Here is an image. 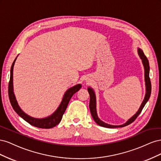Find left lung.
<instances>
[{
	"instance_id": "8db88e82",
	"label": "left lung",
	"mask_w": 161,
	"mask_h": 161,
	"mask_svg": "<svg viewBox=\"0 0 161 161\" xmlns=\"http://www.w3.org/2000/svg\"><path fill=\"white\" fill-rule=\"evenodd\" d=\"M138 53L140 58L142 60V64L144 66V81H145V86H146V93L144 100L142 101V104H141L140 108L138 109V111L131 118L126 121L125 123L121 124V125H111L108 124L104 121H101L99 118L98 117V115H97V99H96V95L94 90L92 89L91 87H88L87 89H88V92L90 95V102H89V109L91 115L93 118L94 121L95 122L98 124L100 126H102V127H105V128H122L124 127V126L128 125L130 124L131 123H132L133 121L136 119V118L139 115V114L141 113L142 109L144 108V105L146 103H147V101H148L150 93H151V83H150V80L149 78V72H150V66H149V62L147 59V58L146 57V56L144 54L143 51L140 49V48H138Z\"/></svg>"
}]
</instances>
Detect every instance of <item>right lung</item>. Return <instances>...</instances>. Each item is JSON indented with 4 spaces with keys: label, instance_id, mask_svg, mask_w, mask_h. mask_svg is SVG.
<instances>
[{
    "label": "right lung",
    "instance_id": "right-lung-1",
    "mask_svg": "<svg viewBox=\"0 0 161 161\" xmlns=\"http://www.w3.org/2000/svg\"><path fill=\"white\" fill-rule=\"evenodd\" d=\"M17 58H15V60H14L13 64L11 66L10 81H9V83H8V97H9V99H10L11 104L13 107V109L19 116L21 117V118H22L24 120L26 121L27 122H28L30 124L35 126V127L40 128H46V129H49V128L54 127V126H56L60 122V121L62 118L63 114H64L71 97L75 93V92H76L78 91H79L82 85L80 84H78L70 87V88L68 89L65 92L64 96L62 97L60 104L59 105V106H58V108L56 109V110L53 112L52 115L43 118H33V117L25 114V112L21 109V108L19 107L17 103L15 95H14V93L13 68L14 65V62H15L17 60Z\"/></svg>",
    "mask_w": 161,
    "mask_h": 161
}]
</instances>
